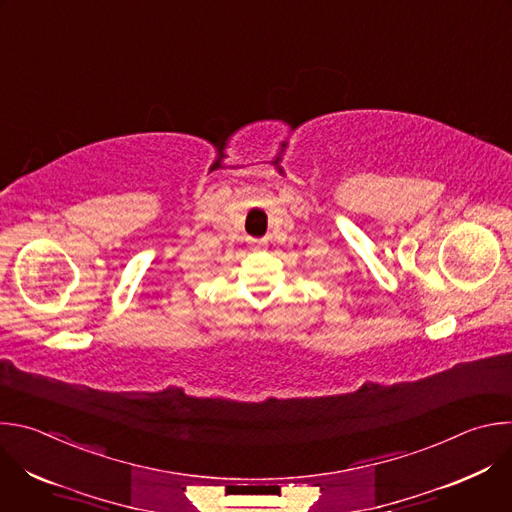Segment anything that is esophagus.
Returning a JSON list of instances; mask_svg holds the SVG:
<instances>
[{
    "mask_svg": "<svg viewBox=\"0 0 512 512\" xmlns=\"http://www.w3.org/2000/svg\"><path fill=\"white\" fill-rule=\"evenodd\" d=\"M249 243H251V249H253V251H263V249L267 247L265 241H261V239H251Z\"/></svg>",
    "mask_w": 512,
    "mask_h": 512,
    "instance_id": "1",
    "label": "esophagus"
}]
</instances>
